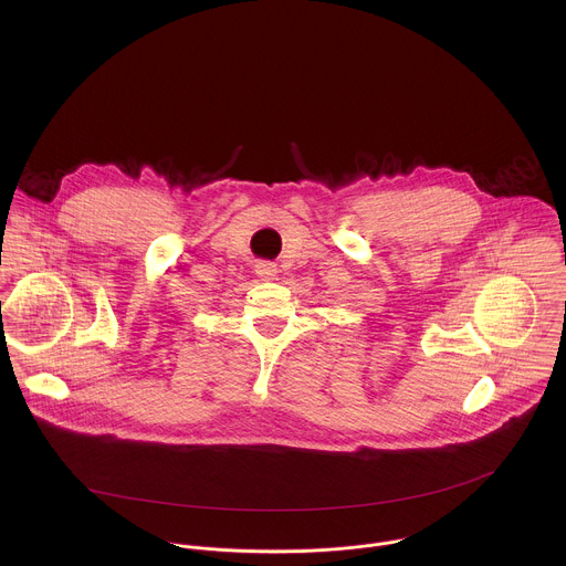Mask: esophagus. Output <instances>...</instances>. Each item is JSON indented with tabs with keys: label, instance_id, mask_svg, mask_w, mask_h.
Here are the masks:
<instances>
[{
	"label": "esophagus",
	"instance_id": "obj_1",
	"mask_svg": "<svg viewBox=\"0 0 566 566\" xmlns=\"http://www.w3.org/2000/svg\"><path fill=\"white\" fill-rule=\"evenodd\" d=\"M276 272H279L276 265L270 263V261H259L256 263V274H259L261 281H272L276 276Z\"/></svg>",
	"mask_w": 566,
	"mask_h": 566
}]
</instances>
